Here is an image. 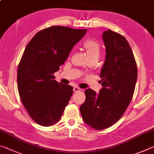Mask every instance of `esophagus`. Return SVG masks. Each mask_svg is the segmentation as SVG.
<instances>
[{
    "mask_svg": "<svg viewBox=\"0 0 154 154\" xmlns=\"http://www.w3.org/2000/svg\"><path fill=\"white\" fill-rule=\"evenodd\" d=\"M82 90V89H80L79 88H78V87H77V86H75L74 88H73V91L74 92H79V91H81Z\"/></svg>",
    "mask_w": 154,
    "mask_h": 154,
    "instance_id": "34e87169",
    "label": "esophagus"
}]
</instances>
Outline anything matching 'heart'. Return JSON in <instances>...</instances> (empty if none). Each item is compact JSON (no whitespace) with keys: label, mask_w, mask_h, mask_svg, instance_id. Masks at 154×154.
Instances as JSON below:
<instances>
[{"label":"heart","mask_w":154,"mask_h":154,"mask_svg":"<svg viewBox=\"0 0 154 154\" xmlns=\"http://www.w3.org/2000/svg\"><path fill=\"white\" fill-rule=\"evenodd\" d=\"M86 51L88 59H96L98 60L101 55V48L99 44L94 40H88L83 44Z\"/></svg>","instance_id":"b5f03b06"}]
</instances>
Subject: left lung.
Returning a JSON list of instances; mask_svg holds the SVG:
<instances>
[{
	"mask_svg": "<svg viewBox=\"0 0 154 154\" xmlns=\"http://www.w3.org/2000/svg\"><path fill=\"white\" fill-rule=\"evenodd\" d=\"M106 59L100 77L99 94L85 91L86 100L80 106L84 121L95 130H104L121 118L132 99L137 79V66L132 50L121 34L109 29L102 34Z\"/></svg>",
	"mask_w": 154,
	"mask_h": 154,
	"instance_id": "1",
	"label": "left lung"
}]
</instances>
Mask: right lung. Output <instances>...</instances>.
<instances>
[{
    "instance_id": "right-lung-1",
    "label": "right lung",
    "mask_w": 154,
    "mask_h": 154,
    "mask_svg": "<svg viewBox=\"0 0 154 154\" xmlns=\"http://www.w3.org/2000/svg\"><path fill=\"white\" fill-rule=\"evenodd\" d=\"M86 32L52 26L38 32L26 45L18 68V90L29 115L39 125L48 127L60 120L73 88L56 82L53 74Z\"/></svg>"
}]
</instances>
